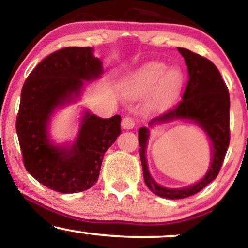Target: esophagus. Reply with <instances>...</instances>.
<instances>
[{
	"instance_id": "1",
	"label": "esophagus",
	"mask_w": 248,
	"mask_h": 248,
	"mask_svg": "<svg viewBox=\"0 0 248 248\" xmlns=\"http://www.w3.org/2000/svg\"><path fill=\"white\" fill-rule=\"evenodd\" d=\"M121 126L124 129H132V128L135 127V120L130 116H124L121 121Z\"/></svg>"
}]
</instances>
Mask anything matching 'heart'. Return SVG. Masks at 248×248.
Returning <instances> with one entry per match:
<instances>
[{
	"label": "heart",
	"mask_w": 248,
	"mask_h": 248,
	"mask_svg": "<svg viewBox=\"0 0 248 248\" xmlns=\"http://www.w3.org/2000/svg\"><path fill=\"white\" fill-rule=\"evenodd\" d=\"M184 84V75L178 68L168 69L163 62H148L134 70L124 80V91L129 97L139 98L150 92L149 106L165 109L174 103Z\"/></svg>",
	"instance_id": "1"
}]
</instances>
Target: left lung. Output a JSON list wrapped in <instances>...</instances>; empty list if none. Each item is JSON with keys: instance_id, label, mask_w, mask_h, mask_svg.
<instances>
[{"instance_id": "left-lung-1", "label": "left lung", "mask_w": 248, "mask_h": 248, "mask_svg": "<svg viewBox=\"0 0 248 248\" xmlns=\"http://www.w3.org/2000/svg\"><path fill=\"white\" fill-rule=\"evenodd\" d=\"M178 50L184 56L188 69V82L183 94V100L179 101L173 108L154 118L149 122V126L153 127L155 124H164L177 119L196 122L209 136L213 145V157L207 174L199 183L184 188H165L155 183L149 173L145 158L149 129L147 127L140 128V157L145 185L156 195L171 200L192 196L215 180L224 162L230 143V94L218 69L210 60L190 52L189 49L179 47Z\"/></svg>"}]
</instances>
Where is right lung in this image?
Instances as JSON below:
<instances>
[{
	"instance_id": "1",
	"label": "right lung",
	"mask_w": 248,
	"mask_h": 248,
	"mask_svg": "<svg viewBox=\"0 0 248 248\" xmlns=\"http://www.w3.org/2000/svg\"><path fill=\"white\" fill-rule=\"evenodd\" d=\"M91 47H65L45 58L28 76L20 94L16 120L23 162L35 180L59 193L89 189L97 183L104 155L121 133V116L109 119L86 112L76 141L58 147L47 126L58 106L78 97L84 80L103 73Z\"/></svg>"
}]
</instances>
